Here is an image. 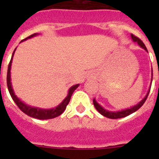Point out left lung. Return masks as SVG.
Wrapping results in <instances>:
<instances>
[{"label":"left lung","mask_w":159,"mask_h":159,"mask_svg":"<svg viewBox=\"0 0 159 159\" xmlns=\"http://www.w3.org/2000/svg\"><path fill=\"white\" fill-rule=\"evenodd\" d=\"M131 38L133 39L134 42H136V43H138L139 45L140 46L141 48H143L144 50H147V48L145 47L144 45V43L142 42L141 39L138 38V37H136L134 36V34H131ZM152 80H153V68H152V79H151V84H152ZM150 84V85H151ZM150 88L151 87H149V89L148 91V93L146 94V96L143 97V99L141 100L140 102H139L138 104L135 105V106H132L130 108H128V109H125V110H122V111H108V110H106L102 107V106L100 104H98L96 101V99L93 100V104H94V106L96 107V109L97 110V111L99 112L100 114H102V116H105V117H107L109 119H120V118H123V117H125V116H129L130 114L134 113V112H135L136 111H138L139 109L140 108L141 106H143V103L145 102L146 99H147V97L148 96V93L150 92Z\"/></svg>","instance_id":"left-lung-1"}]
</instances>
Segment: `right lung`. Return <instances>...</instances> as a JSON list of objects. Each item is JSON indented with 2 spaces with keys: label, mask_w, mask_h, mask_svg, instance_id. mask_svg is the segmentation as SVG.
Wrapping results in <instances>:
<instances>
[{
  "label": "right lung",
  "mask_w": 159,
  "mask_h": 159,
  "mask_svg": "<svg viewBox=\"0 0 159 159\" xmlns=\"http://www.w3.org/2000/svg\"><path fill=\"white\" fill-rule=\"evenodd\" d=\"M39 34H31L30 36H29L26 39L21 40V42L28 39L33 38L34 36L38 35ZM20 42V43H21ZM16 48H15L13 53H12V56H11V59L10 61V63L8 65V70H7V87H8V90L10 94H11V98L13 99V101L15 102L17 106L20 109L21 111H23L24 113L26 114L27 116H30V117H33V118L39 119V120H48V119H53L55 117H57L58 116H60L61 114L65 111V109L67 107V104L69 103L70 99H71V97H72V93L74 92L75 90L77 89V87H79V84L73 85L72 87H71L68 90V93H67V96L65 97V99L62 101L61 103H60L58 106H57L54 108L52 109H41L39 108V107H34V106H30L29 105H26L25 102H23L20 99H19L18 97H16V95L15 94V92H14L13 87H12V84H11V63H12V59H13L14 53L16 52Z\"/></svg>",
  "instance_id": "obj_1"
}]
</instances>
